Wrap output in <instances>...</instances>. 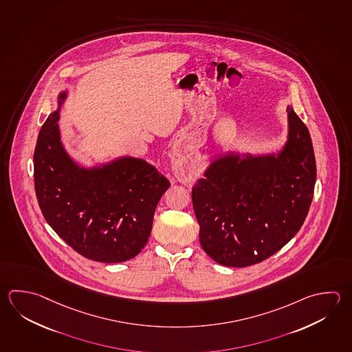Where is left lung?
I'll use <instances>...</instances> for the list:
<instances>
[{
    "label": "left lung",
    "instance_id": "obj_1",
    "mask_svg": "<svg viewBox=\"0 0 352 352\" xmlns=\"http://www.w3.org/2000/svg\"><path fill=\"white\" fill-rule=\"evenodd\" d=\"M289 134L278 154L228 153L192 186L200 245L220 265L270 258L296 235L311 206L316 163L307 126L286 108Z\"/></svg>",
    "mask_w": 352,
    "mask_h": 352
}]
</instances>
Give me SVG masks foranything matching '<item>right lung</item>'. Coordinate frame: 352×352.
I'll list each match as a JSON object with an SVG mask.
<instances>
[{"label":"right lung","mask_w":352,"mask_h":352,"mask_svg":"<svg viewBox=\"0 0 352 352\" xmlns=\"http://www.w3.org/2000/svg\"><path fill=\"white\" fill-rule=\"evenodd\" d=\"M41 128L34 154L41 212L58 236L85 258L100 263L132 259L144 248L153 217L169 180L146 160L122 157L83 168L60 142V106Z\"/></svg>","instance_id":"obj_1"}]
</instances>
